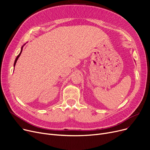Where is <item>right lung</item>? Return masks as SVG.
<instances>
[{
  "label": "right lung",
  "mask_w": 150,
  "mask_h": 150,
  "mask_svg": "<svg viewBox=\"0 0 150 150\" xmlns=\"http://www.w3.org/2000/svg\"><path fill=\"white\" fill-rule=\"evenodd\" d=\"M22 49H23V46L22 47V48H21V52H20V53L18 55V57H16V59H15V61H14V67L15 66V65H16V62H17V61H18V58H19V57H20V55H21V53H22Z\"/></svg>",
  "instance_id": "add662e5"
}]
</instances>
